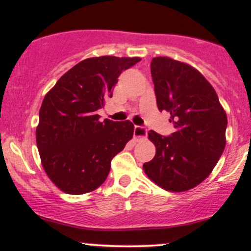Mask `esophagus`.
I'll list each match as a JSON object with an SVG mask.
<instances>
[{
  "mask_svg": "<svg viewBox=\"0 0 251 251\" xmlns=\"http://www.w3.org/2000/svg\"><path fill=\"white\" fill-rule=\"evenodd\" d=\"M133 135H134L135 140L145 139L146 135H148V129L144 127V126H138V125L134 126Z\"/></svg>",
  "mask_w": 251,
  "mask_h": 251,
  "instance_id": "esophagus-1",
  "label": "esophagus"
}]
</instances>
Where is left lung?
Here are the masks:
<instances>
[{"label":"left lung","instance_id":"8db88e82","mask_svg":"<svg viewBox=\"0 0 251 251\" xmlns=\"http://www.w3.org/2000/svg\"><path fill=\"white\" fill-rule=\"evenodd\" d=\"M151 75L159 111H168L176 131H150L155 155L143 165L168 191L190 190L205 179L226 148V114L214 87L197 70L166 56L153 57Z\"/></svg>","mask_w":251,"mask_h":251}]
</instances>
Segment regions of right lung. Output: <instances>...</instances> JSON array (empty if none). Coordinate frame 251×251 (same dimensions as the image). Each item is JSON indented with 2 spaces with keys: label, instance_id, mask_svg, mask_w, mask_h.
Segmentation results:
<instances>
[{
  "label": "right lung",
  "instance_id": "right-lung-1",
  "mask_svg": "<svg viewBox=\"0 0 251 251\" xmlns=\"http://www.w3.org/2000/svg\"><path fill=\"white\" fill-rule=\"evenodd\" d=\"M139 57L99 56L71 68L46 94L39 113L36 144L46 174L66 194L93 191L107 178L114 155L133 137V124L100 122L123 71Z\"/></svg>",
  "mask_w": 251,
  "mask_h": 251
}]
</instances>
